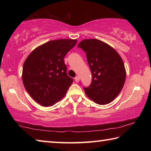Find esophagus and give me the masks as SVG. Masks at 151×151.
I'll return each instance as SVG.
<instances>
[{
	"mask_svg": "<svg viewBox=\"0 0 151 151\" xmlns=\"http://www.w3.org/2000/svg\"><path fill=\"white\" fill-rule=\"evenodd\" d=\"M79 80H80V78H79V76H75V82H76V83H78V82L79 81Z\"/></svg>",
	"mask_w": 151,
	"mask_h": 151,
	"instance_id": "esophagus-1",
	"label": "esophagus"
}]
</instances>
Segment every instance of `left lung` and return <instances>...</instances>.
Segmentation results:
<instances>
[{"mask_svg":"<svg viewBox=\"0 0 151 151\" xmlns=\"http://www.w3.org/2000/svg\"><path fill=\"white\" fill-rule=\"evenodd\" d=\"M86 52L92 73V82L83 87L94 103L105 104L114 100L123 87L126 71L119 53L111 46L97 39H85L78 45Z\"/></svg>","mask_w":151,"mask_h":151,"instance_id":"1","label":"left lung"}]
</instances>
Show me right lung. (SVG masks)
<instances>
[{
  "label": "right lung",
  "mask_w": 151,
  "mask_h": 151,
  "mask_svg": "<svg viewBox=\"0 0 151 151\" xmlns=\"http://www.w3.org/2000/svg\"><path fill=\"white\" fill-rule=\"evenodd\" d=\"M76 40H50L32 51L24 61L22 81L30 96L42 106L60 101L73 82L67 75L64 58Z\"/></svg>",
  "instance_id": "obj_1"
}]
</instances>
